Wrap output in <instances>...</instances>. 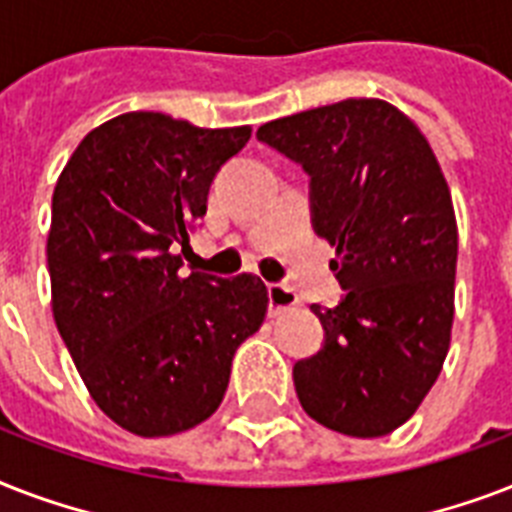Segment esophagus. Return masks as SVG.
Here are the masks:
<instances>
[{
  "label": "esophagus",
  "mask_w": 512,
  "mask_h": 512,
  "mask_svg": "<svg viewBox=\"0 0 512 512\" xmlns=\"http://www.w3.org/2000/svg\"><path fill=\"white\" fill-rule=\"evenodd\" d=\"M297 303H300V297H297L295 289H289L287 284H268V305H271L273 316L295 308Z\"/></svg>",
  "instance_id": "1"
}]
</instances>
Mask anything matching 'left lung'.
Masks as SVG:
<instances>
[{"label": "left lung", "instance_id": "left-lung-1", "mask_svg": "<svg viewBox=\"0 0 512 512\" xmlns=\"http://www.w3.org/2000/svg\"><path fill=\"white\" fill-rule=\"evenodd\" d=\"M257 138L311 175L313 231L345 297L313 305L324 348L292 369L324 428L388 436L428 396L449 353L457 273L452 193L420 127L377 98L263 124Z\"/></svg>", "mask_w": 512, "mask_h": 512}]
</instances>
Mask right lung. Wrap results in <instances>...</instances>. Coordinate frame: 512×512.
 I'll list each match as a JSON object with an SVG mask.
<instances>
[{"instance_id": "obj_1", "label": "right lung", "mask_w": 512, "mask_h": 512, "mask_svg": "<svg viewBox=\"0 0 512 512\" xmlns=\"http://www.w3.org/2000/svg\"><path fill=\"white\" fill-rule=\"evenodd\" d=\"M249 135L130 111L87 132L55 183L52 316L95 404L135 436L212 417L233 353L265 319L252 273L180 271L209 185Z\"/></svg>"}]
</instances>
